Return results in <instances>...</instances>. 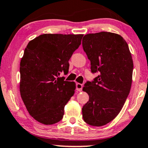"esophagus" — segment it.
<instances>
[{
  "mask_svg": "<svg viewBox=\"0 0 148 148\" xmlns=\"http://www.w3.org/2000/svg\"><path fill=\"white\" fill-rule=\"evenodd\" d=\"M82 89H83V85L79 83H76V90L79 92H81Z\"/></svg>",
  "mask_w": 148,
  "mask_h": 148,
  "instance_id": "34e87169",
  "label": "esophagus"
}]
</instances>
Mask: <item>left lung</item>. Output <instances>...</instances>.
I'll return each instance as SVG.
<instances>
[{
  "label": "left lung",
  "mask_w": 148,
  "mask_h": 148,
  "mask_svg": "<svg viewBox=\"0 0 148 148\" xmlns=\"http://www.w3.org/2000/svg\"><path fill=\"white\" fill-rule=\"evenodd\" d=\"M82 44L92 72H100L83 88L89 95L82 108L83 118L89 125L100 127L115 119L124 106L132 82V57L124 38L115 33L88 34Z\"/></svg>",
  "instance_id": "8db88e82"
}]
</instances>
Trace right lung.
Masks as SVG:
<instances>
[{
    "label": "right lung",
    "instance_id": "obj_1",
    "mask_svg": "<svg viewBox=\"0 0 148 148\" xmlns=\"http://www.w3.org/2000/svg\"><path fill=\"white\" fill-rule=\"evenodd\" d=\"M83 34H44L30 40L20 65V93L28 112L44 125L63 119L64 108L76 89L64 81L69 60L81 43Z\"/></svg>",
    "mask_w": 148,
    "mask_h": 148
}]
</instances>
